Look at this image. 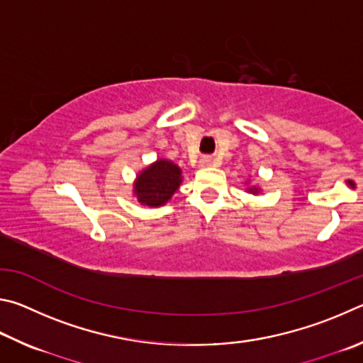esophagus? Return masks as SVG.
I'll list each match as a JSON object with an SVG mask.
<instances>
[{
  "mask_svg": "<svg viewBox=\"0 0 363 363\" xmlns=\"http://www.w3.org/2000/svg\"><path fill=\"white\" fill-rule=\"evenodd\" d=\"M199 164H201V167H208V165H212V157H208V156L201 157Z\"/></svg>",
  "mask_w": 363,
  "mask_h": 363,
  "instance_id": "1",
  "label": "esophagus"
}]
</instances>
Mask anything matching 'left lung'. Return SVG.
I'll return each instance as SVG.
<instances>
[{
    "instance_id": "left-lung-1",
    "label": "left lung",
    "mask_w": 363,
    "mask_h": 363,
    "mask_svg": "<svg viewBox=\"0 0 363 363\" xmlns=\"http://www.w3.org/2000/svg\"><path fill=\"white\" fill-rule=\"evenodd\" d=\"M253 191H257V189H253Z\"/></svg>"
}]
</instances>
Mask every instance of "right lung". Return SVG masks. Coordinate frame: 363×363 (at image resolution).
I'll return each mask as SVG.
<instances>
[{"label":"right lung","instance_id":"right-lung-1","mask_svg":"<svg viewBox=\"0 0 363 363\" xmlns=\"http://www.w3.org/2000/svg\"><path fill=\"white\" fill-rule=\"evenodd\" d=\"M180 183V169L174 162L161 159L137 177L135 193L142 204L156 207L165 204Z\"/></svg>","mask_w":363,"mask_h":363}]
</instances>
